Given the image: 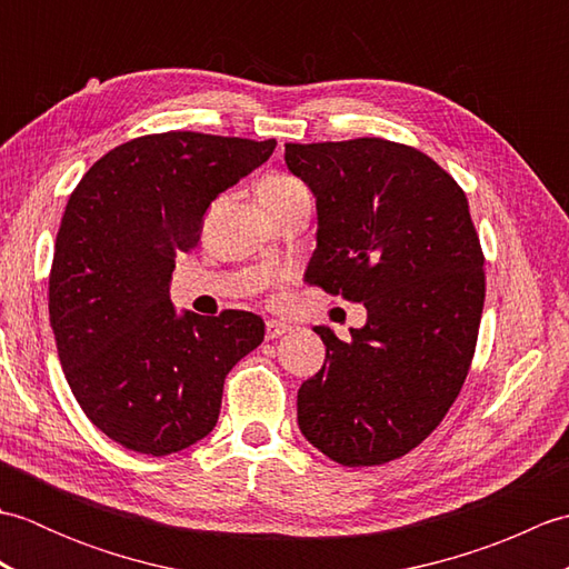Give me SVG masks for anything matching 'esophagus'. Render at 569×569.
<instances>
[{
	"label": "esophagus",
	"mask_w": 569,
	"mask_h": 569,
	"mask_svg": "<svg viewBox=\"0 0 569 569\" xmlns=\"http://www.w3.org/2000/svg\"><path fill=\"white\" fill-rule=\"evenodd\" d=\"M288 330H291V325H286L281 320H269V322H266V337H269V340H276V337L286 335Z\"/></svg>",
	"instance_id": "34e87169"
}]
</instances>
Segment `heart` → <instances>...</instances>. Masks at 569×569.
Listing matches in <instances>:
<instances>
[{"label":"heart","instance_id":"heart-1","mask_svg":"<svg viewBox=\"0 0 569 569\" xmlns=\"http://www.w3.org/2000/svg\"><path fill=\"white\" fill-rule=\"evenodd\" d=\"M300 196H310L308 188L300 183L298 178L286 173L266 176L259 186V198L263 204H281L286 200H293Z\"/></svg>","mask_w":569,"mask_h":569}]
</instances>
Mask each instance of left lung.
I'll return each mask as SVG.
<instances>
[{
    "mask_svg": "<svg viewBox=\"0 0 569 569\" xmlns=\"http://www.w3.org/2000/svg\"><path fill=\"white\" fill-rule=\"evenodd\" d=\"M286 166L316 196L308 283L367 308L349 342L316 328L325 365L298 389L300 432L342 467L391 462L440 426L475 357L485 253L467 196L377 137L286 143Z\"/></svg>",
    "mask_w": 569,
    "mask_h": 569,
    "instance_id": "8db88e82",
    "label": "left lung"
}]
</instances>
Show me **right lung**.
Wrapping results in <instances>:
<instances>
[{"instance_id":"right-lung-1","label":"right lung","mask_w":569,"mask_h":569,"mask_svg":"<svg viewBox=\"0 0 569 569\" xmlns=\"http://www.w3.org/2000/svg\"><path fill=\"white\" fill-rule=\"evenodd\" d=\"M273 149V139L149 134L104 153L72 190L48 312L72 396L127 450L163 457L210 435L224 377L263 342L253 312L178 316L168 291L210 202Z\"/></svg>"}]
</instances>
